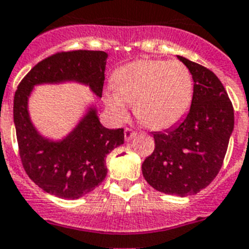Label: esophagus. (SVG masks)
I'll list each match as a JSON object with an SVG mask.
<instances>
[{"instance_id": "1", "label": "esophagus", "mask_w": 249, "mask_h": 249, "mask_svg": "<svg viewBox=\"0 0 249 249\" xmlns=\"http://www.w3.org/2000/svg\"><path fill=\"white\" fill-rule=\"evenodd\" d=\"M135 135H137V133L131 130V129H129V127H126V129L124 130V137H125V140H126V142H127V140L133 139Z\"/></svg>"}]
</instances>
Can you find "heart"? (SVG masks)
Segmentation results:
<instances>
[{"instance_id": "obj_1", "label": "heart", "mask_w": 249, "mask_h": 249, "mask_svg": "<svg viewBox=\"0 0 249 249\" xmlns=\"http://www.w3.org/2000/svg\"><path fill=\"white\" fill-rule=\"evenodd\" d=\"M194 83L187 65L178 60L142 59L123 66L104 99L112 116L123 122L134 104L138 120L150 129L173 126L188 112Z\"/></svg>"}]
</instances>
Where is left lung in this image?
Listing matches in <instances>:
<instances>
[{
    "label": "left lung",
    "mask_w": 249,
    "mask_h": 249,
    "mask_svg": "<svg viewBox=\"0 0 249 249\" xmlns=\"http://www.w3.org/2000/svg\"><path fill=\"white\" fill-rule=\"evenodd\" d=\"M178 59L193 76L192 105L178 125L153 134L155 149L142 170L154 189L187 196L208 187L219 173L234 127V111L214 72L183 56Z\"/></svg>",
    "instance_id": "1"
}]
</instances>
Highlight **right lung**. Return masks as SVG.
Here are the masks:
<instances>
[{"label":"right lung","mask_w":249,"mask_h":249,"mask_svg":"<svg viewBox=\"0 0 249 249\" xmlns=\"http://www.w3.org/2000/svg\"><path fill=\"white\" fill-rule=\"evenodd\" d=\"M107 59L104 51L57 53L34 66L15 94L14 122L23 169L35 184L62 199H77L103 183L105 158L124 144V129L103 126L92 105L64 139H47L32 124L29 98L36 85L70 81L88 85L101 98Z\"/></svg>","instance_id":"add662e5"}]
</instances>
